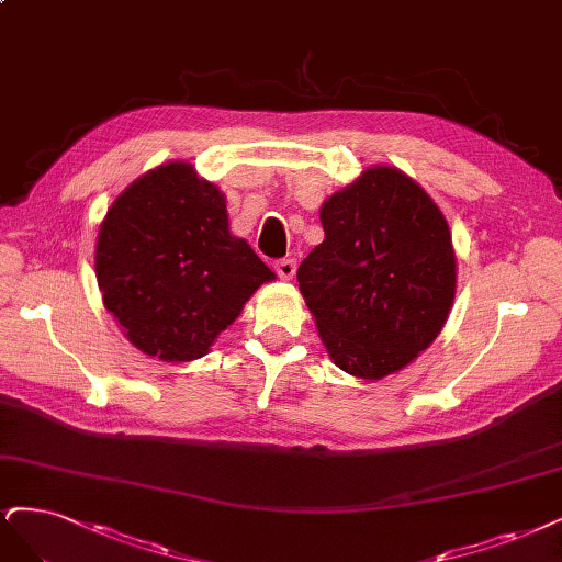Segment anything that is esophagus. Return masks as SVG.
<instances>
[{"label":"esophagus","mask_w":562,"mask_h":562,"mask_svg":"<svg viewBox=\"0 0 562 562\" xmlns=\"http://www.w3.org/2000/svg\"><path fill=\"white\" fill-rule=\"evenodd\" d=\"M274 269H277L279 279H283V281L293 279V274H295V260L293 258H281V260L274 262Z\"/></svg>","instance_id":"obj_1"}]
</instances>
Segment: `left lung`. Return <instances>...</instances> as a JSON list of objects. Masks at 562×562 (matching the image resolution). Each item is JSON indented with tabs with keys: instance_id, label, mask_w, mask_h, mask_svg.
<instances>
[{
	"instance_id": "8db88e82",
	"label": "left lung",
	"mask_w": 562,
	"mask_h": 562,
	"mask_svg": "<svg viewBox=\"0 0 562 562\" xmlns=\"http://www.w3.org/2000/svg\"><path fill=\"white\" fill-rule=\"evenodd\" d=\"M297 281L339 370L381 379L428 348L456 295L451 232L418 183L372 167L321 209Z\"/></svg>"
}]
</instances>
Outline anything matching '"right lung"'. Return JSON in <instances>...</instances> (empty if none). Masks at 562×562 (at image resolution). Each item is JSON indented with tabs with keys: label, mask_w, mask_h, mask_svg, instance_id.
<instances>
[{
	"label": "right lung",
	"mask_w": 562,
	"mask_h": 562,
	"mask_svg": "<svg viewBox=\"0 0 562 562\" xmlns=\"http://www.w3.org/2000/svg\"><path fill=\"white\" fill-rule=\"evenodd\" d=\"M94 269L127 339L167 362L202 358L256 288L274 279L229 235L221 190L183 162L144 173L111 204Z\"/></svg>",
	"instance_id": "obj_1"
}]
</instances>
